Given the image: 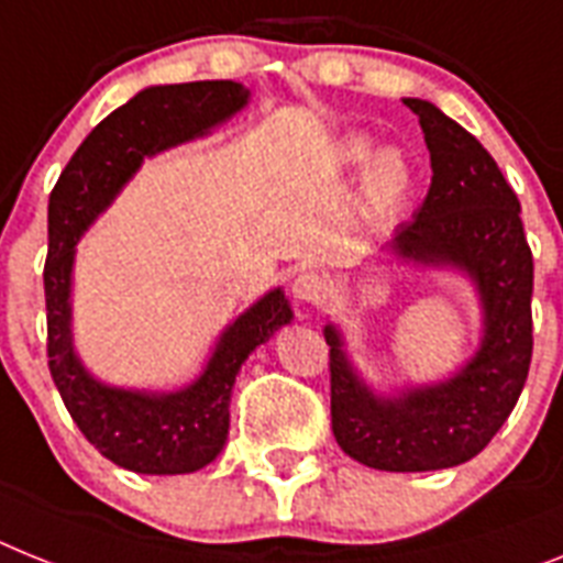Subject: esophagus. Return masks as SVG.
<instances>
[{
	"label": "esophagus",
	"mask_w": 563,
	"mask_h": 563,
	"mask_svg": "<svg viewBox=\"0 0 563 563\" xmlns=\"http://www.w3.org/2000/svg\"><path fill=\"white\" fill-rule=\"evenodd\" d=\"M325 289L329 286H325V280L318 272H300L295 277V283H291V295H295L297 303L303 306H318L325 297Z\"/></svg>",
	"instance_id": "34e87169"
}]
</instances>
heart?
I'll use <instances>...</instances> for the list:
<instances>
[{
  "mask_svg": "<svg viewBox=\"0 0 563 563\" xmlns=\"http://www.w3.org/2000/svg\"><path fill=\"white\" fill-rule=\"evenodd\" d=\"M340 165L363 168V214L372 223H389L404 211L412 197L415 172L409 159L398 148H384L375 154V140L369 136H349L338 151Z\"/></svg>",
  "mask_w": 563,
  "mask_h": 563,
  "instance_id": "heart-1",
  "label": "heart"
}]
</instances>
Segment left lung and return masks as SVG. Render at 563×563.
<instances>
[{
	"label": "left lung",
	"mask_w": 563,
	"mask_h": 563,
	"mask_svg": "<svg viewBox=\"0 0 563 563\" xmlns=\"http://www.w3.org/2000/svg\"><path fill=\"white\" fill-rule=\"evenodd\" d=\"M404 102L423 129L432 186L389 249L470 274L484 303V340L450 380L377 398L352 369L338 329L323 334L340 450L372 470L429 472L478 455L521 398L532 361V252L521 202L489 151L427 99Z\"/></svg>",
	"instance_id": "left-lung-1"
}]
</instances>
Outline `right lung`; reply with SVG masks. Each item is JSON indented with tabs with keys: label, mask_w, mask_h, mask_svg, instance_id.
Returning a JSON list of instances; mask_svg holds the SVG:
<instances>
[{
	"label": "right lung",
	"mask_w": 563,
	"mask_h": 563,
	"mask_svg": "<svg viewBox=\"0 0 563 563\" xmlns=\"http://www.w3.org/2000/svg\"><path fill=\"white\" fill-rule=\"evenodd\" d=\"M249 102L231 79L157 85L108 113L56 179L48 202V369L79 432L108 461L140 475H183L211 464L229 438L231 386L245 357L291 320L280 289L260 297L220 334L206 372L179 391H131L99 384L70 343L74 245L111 206L143 157L209 134Z\"/></svg>",
	"instance_id": "1"
}]
</instances>
